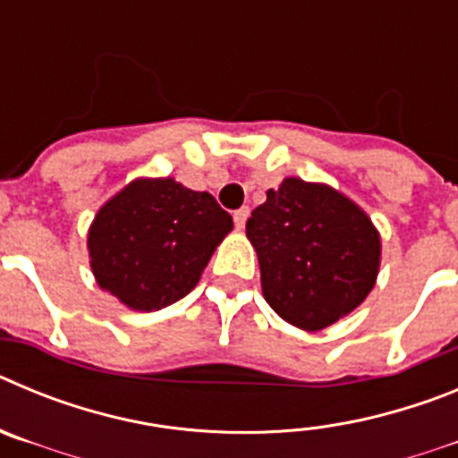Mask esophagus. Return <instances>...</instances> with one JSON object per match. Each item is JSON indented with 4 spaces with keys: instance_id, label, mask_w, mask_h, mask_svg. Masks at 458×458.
<instances>
[{
    "instance_id": "esophagus-1",
    "label": "esophagus",
    "mask_w": 458,
    "mask_h": 458,
    "mask_svg": "<svg viewBox=\"0 0 458 458\" xmlns=\"http://www.w3.org/2000/svg\"><path fill=\"white\" fill-rule=\"evenodd\" d=\"M248 217H250V208H248V206H242V208L233 210V222H236L238 229H242V226H245Z\"/></svg>"
}]
</instances>
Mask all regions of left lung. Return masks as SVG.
Returning <instances> with one entry per match:
<instances>
[{"label": "left lung", "mask_w": 458, "mask_h": 458, "mask_svg": "<svg viewBox=\"0 0 458 458\" xmlns=\"http://www.w3.org/2000/svg\"><path fill=\"white\" fill-rule=\"evenodd\" d=\"M245 229L266 302L291 326L323 330L374 289L378 232L365 210L330 185L284 179L266 192Z\"/></svg>", "instance_id": "obj_1"}]
</instances>
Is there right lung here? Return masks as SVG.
Returning <instances> with one entry per match:
<instances>
[{
  "instance_id": "add662e5",
  "label": "right lung",
  "mask_w": 458,
  "mask_h": 458,
  "mask_svg": "<svg viewBox=\"0 0 458 458\" xmlns=\"http://www.w3.org/2000/svg\"><path fill=\"white\" fill-rule=\"evenodd\" d=\"M232 229L213 194L174 179H137L91 222V270L100 289L131 310H163L197 286Z\"/></svg>"
}]
</instances>
